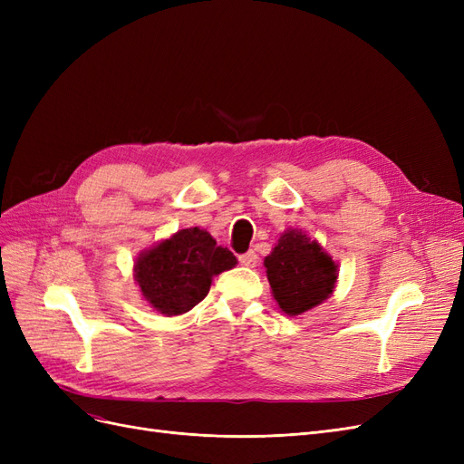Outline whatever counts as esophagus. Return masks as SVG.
<instances>
[{"instance_id":"1","label":"esophagus","mask_w":464,"mask_h":464,"mask_svg":"<svg viewBox=\"0 0 464 464\" xmlns=\"http://www.w3.org/2000/svg\"><path fill=\"white\" fill-rule=\"evenodd\" d=\"M237 261H240L246 266H256L259 263V256L256 254L254 249H249V251H246V254H242L240 257H237Z\"/></svg>"}]
</instances>
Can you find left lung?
Masks as SVG:
<instances>
[{"label":"left lung","mask_w":464,"mask_h":464,"mask_svg":"<svg viewBox=\"0 0 464 464\" xmlns=\"http://www.w3.org/2000/svg\"><path fill=\"white\" fill-rule=\"evenodd\" d=\"M266 278L280 310L300 315L327 300L336 283V265L317 242L298 230H286L265 257Z\"/></svg>","instance_id":"obj_1"}]
</instances>
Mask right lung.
I'll return each mask as SVG.
<instances>
[{
  "mask_svg": "<svg viewBox=\"0 0 464 464\" xmlns=\"http://www.w3.org/2000/svg\"><path fill=\"white\" fill-rule=\"evenodd\" d=\"M236 263L232 251L217 246L208 232L186 228L141 254L135 280L152 307L166 315H179L207 296L213 276Z\"/></svg>",
  "mask_w": 464,
  "mask_h": 464,
  "instance_id": "right-lung-1",
  "label": "right lung"
}]
</instances>
